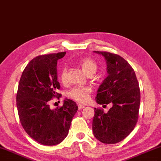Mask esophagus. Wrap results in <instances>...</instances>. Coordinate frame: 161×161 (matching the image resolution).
I'll list each match as a JSON object with an SVG mask.
<instances>
[{
	"instance_id": "obj_1",
	"label": "esophagus",
	"mask_w": 161,
	"mask_h": 161,
	"mask_svg": "<svg viewBox=\"0 0 161 161\" xmlns=\"http://www.w3.org/2000/svg\"><path fill=\"white\" fill-rule=\"evenodd\" d=\"M84 108V105H82V104H79L78 105V109L79 110L82 109V108Z\"/></svg>"
}]
</instances>
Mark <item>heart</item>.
I'll return each instance as SVG.
<instances>
[{
  "mask_svg": "<svg viewBox=\"0 0 161 161\" xmlns=\"http://www.w3.org/2000/svg\"><path fill=\"white\" fill-rule=\"evenodd\" d=\"M79 65L84 72L88 75L94 74L97 70V64L94 60L91 59L84 58L79 61ZM67 69L64 67L59 72V80L61 82L64 84L67 81ZM92 88L90 86H75L67 92V97L69 99L79 103H86L90 99L92 93Z\"/></svg>",
  "mask_w": 161,
  "mask_h": 161,
  "instance_id": "heart-1",
  "label": "heart"
}]
</instances>
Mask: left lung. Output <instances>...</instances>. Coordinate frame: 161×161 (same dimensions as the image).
I'll return each instance as SVG.
<instances>
[{
	"mask_svg": "<svg viewBox=\"0 0 161 161\" xmlns=\"http://www.w3.org/2000/svg\"><path fill=\"white\" fill-rule=\"evenodd\" d=\"M104 57L108 77L97 91L99 104L111 107L107 113L94 108L92 129L97 139L107 144L119 143L134 129L138 121L141 93L135 72L126 59L108 52L94 51Z\"/></svg>",
	"mask_w": 161,
	"mask_h": 161,
	"instance_id": "obj_1",
	"label": "left lung"
}]
</instances>
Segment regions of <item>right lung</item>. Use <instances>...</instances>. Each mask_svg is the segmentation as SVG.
<instances>
[{"mask_svg": "<svg viewBox=\"0 0 161 161\" xmlns=\"http://www.w3.org/2000/svg\"><path fill=\"white\" fill-rule=\"evenodd\" d=\"M66 52L37 56L23 70L19 81L16 105L20 124L37 142L45 146L61 143L67 137L71 122L77 111L74 101L51 109L49 102L62 95L57 92L60 84L57 77V64Z\"/></svg>", "mask_w": 161, "mask_h": 161, "instance_id": "add662e5", "label": "right lung"}]
</instances>
